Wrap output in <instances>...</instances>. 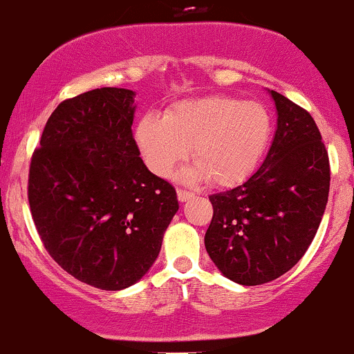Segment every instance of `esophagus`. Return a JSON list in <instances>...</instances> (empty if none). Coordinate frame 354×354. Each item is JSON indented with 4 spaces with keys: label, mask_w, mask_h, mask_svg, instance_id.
Here are the masks:
<instances>
[{
    "label": "esophagus",
    "mask_w": 354,
    "mask_h": 354,
    "mask_svg": "<svg viewBox=\"0 0 354 354\" xmlns=\"http://www.w3.org/2000/svg\"><path fill=\"white\" fill-rule=\"evenodd\" d=\"M191 197H194L192 192L184 191V189H178V191H177V199L180 201V203H185V201H189Z\"/></svg>",
    "instance_id": "esophagus-1"
}]
</instances>
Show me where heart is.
I'll list each match as a JSON object with an SVG mask.
<instances>
[{
	"mask_svg": "<svg viewBox=\"0 0 354 354\" xmlns=\"http://www.w3.org/2000/svg\"><path fill=\"white\" fill-rule=\"evenodd\" d=\"M272 136L267 109L233 97H192L174 104L165 116L147 115L136 127V142L148 169L169 177L187 158L196 165L182 172L187 182L206 178L218 187L246 180L258 167Z\"/></svg>",
	"mask_w": 354,
	"mask_h": 354,
	"instance_id": "heart-1",
	"label": "heart"
}]
</instances>
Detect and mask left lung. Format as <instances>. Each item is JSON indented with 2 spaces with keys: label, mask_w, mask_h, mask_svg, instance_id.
Returning a JSON list of instances; mask_svg holds the SVG:
<instances>
[{
  "label": "left lung",
  "mask_w": 354,
  "mask_h": 354,
  "mask_svg": "<svg viewBox=\"0 0 354 354\" xmlns=\"http://www.w3.org/2000/svg\"><path fill=\"white\" fill-rule=\"evenodd\" d=\"M277 131L267 158L246 182L209 196L214 214L204 245L226 279L261 285L304 257L329 196V158L313 116L268 91Z\"/></svg>",
  "instance_id": "1"
}]
</instances>
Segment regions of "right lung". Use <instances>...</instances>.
I'll list each match as a JSON object with an SVG mask.
<instances>
[{"label":"right lung","instance_id":"obj_1","mask_svg":"<svg viewBox=\"0 0 354 354\" xmlns=\"http://www.w3.org/2000/svg\"><path fill=\"white\" fill-rule=\"evenodd\" d=\"M135 96L101 87L60 102L30 165V209L45 250L101 290L143 279L178 211L176 189L140 158Z\"/></svg>","mask_w":354,"mask_h":354}]
</instances>
